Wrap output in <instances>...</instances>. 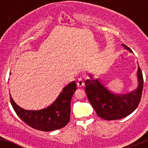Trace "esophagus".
<instances>
[{
	"mask_svg": "<svg viewBox=\"0 0 148 148\" xmlns=\"http://www.w3.org/2000/svg\"><path fill=\"white\" fill-rule=\"evenodd\" d=\"M84 85V79L82 77H79L77 79V86L79 87H82Z\"/></svg>",
	"mask_w": 148,
	"mask_h": 148,
	"instance_id": "1",
	"label": "esophagus"
}]
</instances>
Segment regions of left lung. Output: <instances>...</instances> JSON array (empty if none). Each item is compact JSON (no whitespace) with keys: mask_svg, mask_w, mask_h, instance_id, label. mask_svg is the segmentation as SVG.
<instances>
[{"mask_svg":"<svg viewBox=\"0 0 148 148\" xmlns=\"http://www.w3.org/2000/svg\"><path fill=\"white\" fill-rule=\"evenodd\" d=\"M122 45L131 51V49L125 44ZM90 78V80L85 82V92L97 114L101 118L106 120H120L130 114L138 107L143 88V73L139 66L138 87L127 95H114L107 90L99 80L93 79L92 76Z\"/></svg>","mask_w":148,"mask_h":148,"instance_id":"left-lung-1","label":"left lung"}]
</instances>
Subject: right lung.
I'll list each match as a JSON object with an SVG mask.
<instances>
[{
  "label": "right lung",
  "mask_w": 148,
  "mask_h": 148,
  "mask_svg": "<svg viewBox=\"0 0 148 148\" xmlns=\"http://www.w3.org/2000/svg\"><path fill=\"white\" fill-rule=\"evenodd\" d=\"M77 90L75 82L65 86L54 102L47 108L35 111L26 110L16 104L10 95V100L17 115L28 126L38 130L49 132L61 129L70 120L71 98Z\"/></svg>",
  "instance_id": "add662e5"
}]
</instances>
